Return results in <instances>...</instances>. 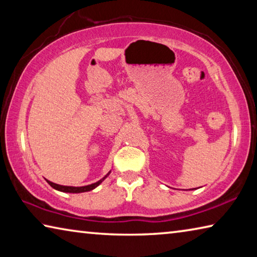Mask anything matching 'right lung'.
Segmentation results:
<instances>
[{"mask_svg": "<svg viewBox=\"0 0 257 257\" xmlns=\"http://www.w3.org/2000/svg\"><path fill=\"white\" fill-rule=\"evenodd\" d=\"M111 172V171H110ZM110 172L107 173V175L102 178L101 180H98L97 182H94L92 185H87V186H82V187H72V186H62V185H58V184H54V182H52L50 180H46L47 184H49L51 187H53L54 189L59 190V191H63V193H73V194H78V193H85V191H89V190H93L94 188H96V187L102 184V181L105 179V178L110 175Z\"/></svg>", "mask_w": 257, "mask_h": 257, "instance_id": "right-lung-1", "label": "right lung"}]
</instances>
